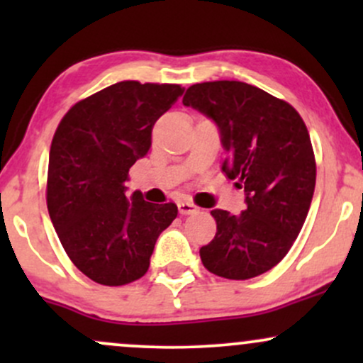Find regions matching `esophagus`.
Wrapping results in <instances>:
<instances>
[{
    "mask_svg": "<svg viewBox=\"0 0 363 363\" xmlns=\"http://www.w3.org/2000/svg\"><path fill=\"white\" fill-rule=\"evenodd\" d=\"M177 208H179V213H181V215H193L199 210V208L191 201H179Z\"/></svg>",
    "mask_w": 363,
    "mask_h": 363,
    "instance_id": "esophagus-1",
    "label": "esophagus"
}]
</instances>
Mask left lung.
<instances>
[{
  "label": "left lung",
  "instance_id": "8db88e82",
  "mask_svg": "<svg viewBox=\"0 0 363 363\" xmlns=\"http://www.w3.org/2000/svg\"><path fill=\"white\" fill-rule=\"evenodd\" d=\"M182 104L218 128L222 170L244 189L245 210H211L216 235L199 249L210 273L249 280L277 266L297 239L315 187L306 124L285 101L244 82L196 83Z\"/></svg>",
  "mask_w": 363,
  "mask_h": 363
}]
</instances>
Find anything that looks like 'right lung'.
Here are the masks:
<instances>
[{"label": "right lung", "instance_id": "obj_1", "mask_svg": "<svg viewBox=\"0 0 363 363\" xmlns=\"http://www.w3.org/2000/svg\"><path fill=\"white\" fill-rule=\"evenodd\" d=\"M184 94L181 85L119 82L74 104L51 143L48 210L73 264L95 283L119 286L148 272L174 203L128 196L129 169L152 147L153 124Z\"/></svg>", "mask_w": 363, "mask_h": 363}]
</instances>
